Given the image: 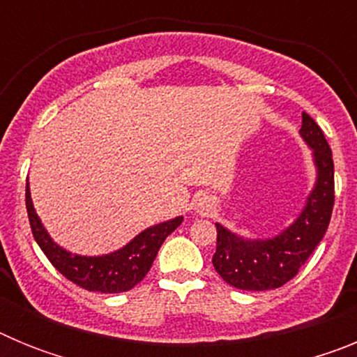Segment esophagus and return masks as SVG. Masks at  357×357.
<instances>
[{"instance_id":"34e87169","label":"esophagus","mask_w":357,"mask_h":357,"mask_svg":"<svg viewBox=\"0 0 357 357\" xmlns=\"http://www.w3.org/2000/svg\"><path fill=\"white\" fill-rule=\"evenodd\" d=\"M211 209H213V204H211V200L207 197H202L195 202V211L198 214H207Z\"/></svg>"}]
</instances>
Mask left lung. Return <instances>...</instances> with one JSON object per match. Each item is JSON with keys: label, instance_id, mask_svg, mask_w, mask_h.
<instances>
[{"label": "left lung", "instance_id": "obj_1", "mask_svg": "<svg viewBox=\"0 0 357 357\" xmlns=\"http://www.w3.org/2000/svg\"><path fill=\"white\" fill-rule=\"evenodd\" d=\"M302 139L313 150L317 184L295 222L272 239H243L216 223L214 270L227 284L247 291L284 286L326 236L334 206L333 151L317 121L302 112Z\"/></svg>", "mask_w": 357, "mask_h": 357}]
</instances>
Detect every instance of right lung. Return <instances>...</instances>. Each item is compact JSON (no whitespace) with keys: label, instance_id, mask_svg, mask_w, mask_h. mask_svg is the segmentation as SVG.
I'll list each match as a JSON object with an SVG mask.
<instances>
[{"label":"right lung","instance_id":"obj_1","mask_svg":"<svg viewBox=\"0 0 357 357\" xmlns=\"http://www.w3.org/2000/svg\"><path fill=\"white\" fill-rule=\"evenodd\" d=\"M26 211L31 234L36 238L40 250L46 254L50 263L68 280L87 289V291L98 293L128 291L137 282H141L144 275L150 272L164 239L182 223V216L173 218L169 222L159 223V225L143 230L128 245L112 252V254L87 257V255L71 254V252L64 250L50 238V234L40 223L39 216H37L36 209H33L28 184Z\"/></svg>","mask_w":357,"mask_h":357}]
</instances>
